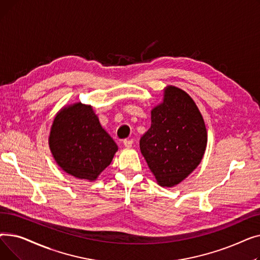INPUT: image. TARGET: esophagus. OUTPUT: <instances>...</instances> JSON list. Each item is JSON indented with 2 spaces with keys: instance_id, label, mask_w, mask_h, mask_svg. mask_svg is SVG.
<instances>
[{
  "instance_id": "esophagus-1",
  "label": "esophagus",
  "mask_w": 260,
  "mask_h": 260,
  "mask_svg": "<svg viewBox=\"0 0 260 260\" xmlns=\"http://www.w3.org/2000/svg\"><path fill=\"white\" fill-rule=\"evenodd\" d=\"M133 143H134L133 139H125L124 141H123V145H124L125 147H132Z\"/></svg>"
}]
</instances>
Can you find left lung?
<instances>
[{"label":"left lung","mask_w":260,"mask_h":260,"mask_svg":"<svg viewBox=\"0 0 260 260\" xmlns=\"http://www.w3.org/2000/svg\"><path fill=\"white\" fill-rule=\"evenodd\" d=\"M151 121L140 140L141 154L157 183L173 187L200 165L208 143L206 123L190 95L174 85L163 89Z\"/></svg>","instance_id":"obj_1"}]
</instances>
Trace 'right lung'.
Here are the masks:
<instances>
[{
	"label": "right lung",
	"instance_id": "add662e5",
	"mask_svg": "<svg viewBox=\"0 0 260 260\" xmlns=\"http://www.w3.org/2000/svg\"><path fill=\"white\" fill-rule=\"evenodd\" d=\"M48 145L57 165L78 179L97 180L118 151L91 105L63 106L50 126Z\"/></svg>",
	"mask_w": 260,
	"mask_h": 260
}]
</instances>
